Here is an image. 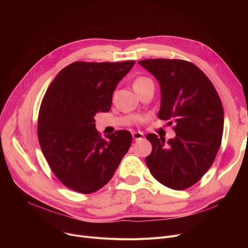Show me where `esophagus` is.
Returning a JSON list of instances; mask_svg holds the SVG:
<instances>
[{
    "mask_svg": "<svg viewBox=\"0 0 248 248\" xmlns=\"http://www.w3.org/2000/svg\"><path fill=\"white\" fill-rule=\"evenodd\" d=\"M133 138L135 140H142V138H144V134L140 133V132H134L133 134Z\"/></svg>",
    "mask_w": 248,
    "mask_h": 248,
    "instance_id": "obj_1",
    "label": "esophagus"
}]
</instances>
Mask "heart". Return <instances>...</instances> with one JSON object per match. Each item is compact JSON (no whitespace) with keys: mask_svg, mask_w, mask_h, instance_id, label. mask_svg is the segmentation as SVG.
<instances>
[{"mask_svg":"<svg viewBox=\"0 0 248 248\" xmlns=\"http://www.w3.org/2000/svg\"><path fill=\"white\" fill-rule=\"evenodd\" d=\"M149 83H153V81L150 79L148 77H138L137 79L134 82V88H138V87H141V86H145Z\"/></svg>","mask_w":248,"mask_h":248,"instance_id":"b5f03b06","label":"heart"}]
</instances>
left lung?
Here are the masks:
<instances>
[{"label":"left lung","mask_w":248,"mask_h":248,"mask_svg":"<svg viewBox=\"0 0 248 248\" xmlns=\"http://www.w3.org/2000/svg\"><path fill=\"white\" fill-rule=\"evenodd\" d=\"M139 64L161 87L160 120L175 124L176 137L165 142L146 138L153 150L146 158L155 180L168 188L184 190L209 170L221 145L224 111L217 91L204 72L180 59H148Z\"/></svg>","instance_id":"obj_1"}]
</instances>
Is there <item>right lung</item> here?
Wrapping results in <instances>:
<instances>
[{
    "label": "right lung",
    "instance_id": "obj_1",
    "mask_svg": "<svg viewBox=\"0 0 248 248\" xmlns=\"http://www.w3.org/2000/svg\"><path fill=\"white\" fill-rule=\"evenodd\" d=\"M136 61L73 62L49 85L38 117V139L52 172L69 189L89 194L112 178L132 145L122 129L102 139L97 112L110 109L113 91Z\"/></svg>",
    "mask_w": 248,
    "mask_h": 248
}]
</instances>
